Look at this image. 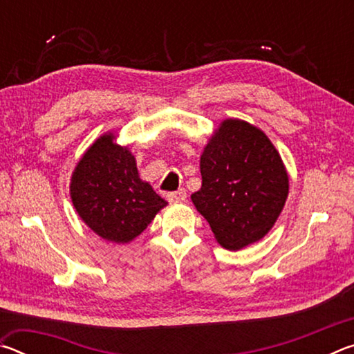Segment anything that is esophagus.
Masks as SVG:
<instances>
[{
    "mask_svg": "<svg viewBox=\"0 0 354 354\" xmlns=\"http://www.w3.org/2000/svg\"><path fill=\"white\" fill-rule=\"evenodd\" d=\"M187 198V194H185L184 189H179L176 192H170L169 195H167V200L170 203H183Z\"/></svg>",
    "mask_w": 354,
    "mask_h": 354,
    "instance_id": "34e87169",
    "label": "esophagus"
}]
</instances>
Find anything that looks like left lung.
<instances>
[{
    "label": "left lung",
    "instance_id": "1",
    "mask_svg": "<svg viewBox=\"0 0 354 354\" xmlns=\"http://www.w3.org/2000/svg\"><path fill=\"white\" fill-rule=\"evenodd\" d=\"M200 170L201 189L190 198L221 247L242 250L272 230L286 205L289 176L259 128L237 118L221 122Z\"/></svg>",
    "mask_w": 354,
    "mask_h": 354
}]
</instances>
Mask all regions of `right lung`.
Returning a JSON list of instances; mask_svg holds the SVG:
<instances>
[{
  "label": "right lung",
  "mask_w": 354,
  "mask_h": 354,
  "mask_svg": "<svg viewBox=\"0 0 354 354\" xmlns=\"http://www.w3.org/2000/svg\"><path fill=\"white\" fill-rule=\"evenodd\" d=\"M107 133L95 140L75 167L70 196L91 230L113 243H128L167 206L151 185L142 181L136 158Z\"/></svg>",
  "instance_id": "1"
}]
</instances>
